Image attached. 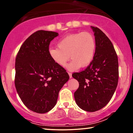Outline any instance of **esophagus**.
<instances>
[{
  "label": "esophagus",
  "instance_id": "esophagus-1",
  "mask_svg": "<svg viewBox=\"0 0 133 133\" xmlns=\"http://www.w3.org/2000/svg\"><path fill=\"white\" fill-rule=\"evenodd\" d=\"M68 73L69 74V76H70V78H71L72 77V74L70 72H68Z\"/></svg>",
  "mask_w": 133,
  "mask_h": 133
}]
</instances>
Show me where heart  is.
Masks as SVG:
<instances>
[{"label": "heart", "mask_w": 133, "mask_h": 133, "mask_svg": "<svg viewBox=\"0 0 133 133\" xmlns=\"http://www.w3.org/2000/svg\"><path fill=\"white\" fill-rule=\"evenodd\" d=\"M58 47H50L48 54L56 64L63 67L70 58L67 66L70 70H77L80 67L90 65L94 59L96 49L94 36L89 32H79L62 38Z\"/></svg>", "instance_id": "b5f03b06"}]
</instances>
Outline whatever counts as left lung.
I'll list each match as a JSON object with an SVG mask.
<instances>
[{
	"mask_svg": "<svg viewBox=\"0 0 133 133\" xmlns=\"http://www.w3.org/2000/svg\"><path fill=\"white\" fill-rule=\"evenodd\" d=\"M94 32L96 49L90 65L72 76L79 82L74 92L76 102L81 109L89 112L99 110L111 99L119 80V63L113 45L104 32L91 26Z\"/></svg>",
	"mask_w": 133,
	"mask_h": 133,
	"instance_id": "left-lung-1",
	"label": "left lung"
}]
</instances>
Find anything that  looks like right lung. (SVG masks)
Returning <instances> with one entry per match:
<instances>
[{
	"label": "right lung",
	"instance_id": "1",
	"mask_svg": "<svg viewBox=\"0 0 133 133\" xmlns=\"http://www.w3.org/2000/svg\"><path fill=\"white\" fill-rule=\"evenodd\" d=\"M58 35L44 30L34 32L23 43L16 57V90L23 104L37 113H45L55 106L59 91L70 78L48 54L50 42Z\"/></svg>",
	"mask_w": 133,
	"mask_h": 133
}]
</instances>
